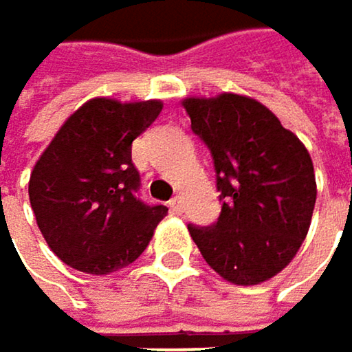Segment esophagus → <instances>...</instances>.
Returning a JSON list of instances; mask_svg holds the SVG:
<instances>
[{
	"label": "esophagus",
	"instance_id": "obj_1",
	"mask_svg": "<svg viewBox=\"0 0 352 352\" xmlns=\"http://www.w3.org/2000/svg\"><path fill=\"white\" fill-rule=\"evenodd\" d=\"M168 206H170V210H173L175 214H179V212L184 210V202H182V198H179V196H175V198L168 202Z\"/></svg>",
	"mask_w": 352,
	"mask_h": 352
}]
</instances>
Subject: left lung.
Instances as JSON below:
<instances>
[{
	"mask_svg": "<svg viewBox=\"0 0 352 352\" xmlns=\"http://www.w3.org/2000/svg\"><path fill=\"white\" fill-rule=\"evenodd\" d=\"M182 104L212 152L223 200L212 227H188L192 239L225 280H270L297 256L311 225L318 188L307 148L252 96L223 92Z\"/></svg>",
	"mask_w": 352,
	"mask_h": 352,
	"instance_id": "left-lung-1",
	"label": "left lung"
}]
</instances>
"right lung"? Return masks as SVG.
<instances>
[{
  "mask_svg": "<svg viewBox=\"0 0 352 352\" xmlns=\"http://www.w3.org/2000/svg\"><path fill=\"white\" fill-rule=\"evenodd\" d=\"M160 100L96 96L74 111L36 160L28 198L51 252L74 270L104 276L135 262L166 206L135 192L131 142L158 117Z\"/></svg>",
  "mask_w": 352,
  "mask_h": 352,
  "instance_id": "right-lung-1",
  "label": "right lung"
}]
</instances>
